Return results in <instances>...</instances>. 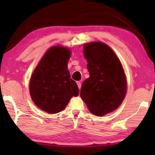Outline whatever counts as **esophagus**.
Instances as JSON below:
<instances>
[{"label": "esophagus", "mask_w": 155, "mask_h": 155, "mask_svg": "<svg viewBox=\"0 0 155 155\" xmlns=\"http://www.w3.org/2000/svg\"><path fill=\"white\" fill-rule=\"evenodd\" d=\"M77 83L78 85V88L81 89V81H77Z\"/></svg>", "instance_id": "34e87169"}]
</instances>
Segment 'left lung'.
Here are the masks:
<instances>
[{
  "mask_svg": "<svg viewBox=\"0 0 155 155\" xmlns=\"http://www.w3.org/2000/svg\"><path fill=\"white\" fill-rule=\"evenodd\" d=\"M90 77L83 83L81 96L97 116L114 111L124 100L127 81L121 63L106 44L91 42L84 46Z\"/></svg>",
  "mask_w": 155,
  "mask_h": 155,
  "instance_id": "obj_1",
  "label": "left lung"
}]
</instances>
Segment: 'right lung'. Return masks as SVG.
Here are the masks:
<instances>
[{
  "instance_id": "add662e5",
  "label": "right lung",
  "mask_w": 155,
  "mask_h": 155,
  "mask_svg": "<svg viewBox=\"0 0 155 155\" xmlns=\"http://www.w3.org/2000/svg\"><path fill=\"white\" fill-rule=\"evenodd\" d=\"M69 49L55 46L44 54L31 78V98L39 108L48 114H57L65 108L73 96L79 90L70 78L68 61Z\"/></svg>"
}]
</instances>
